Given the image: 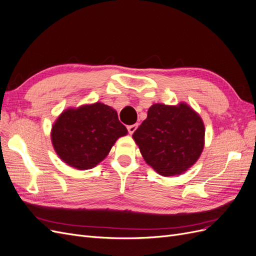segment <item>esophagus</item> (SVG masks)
<instances>
[{"label": "esophagus", "mask_w": 256, "mask_h": 256, "mask_svg": "<svg viewBox=\"0 0 256 256\" xmlns=\"http://www.w3.org/2000/svg\"><path fill=\"white\" fill-rule=\"evenodd\" d=\"M136 128H138V124H134V125H130V126H128L127 127V129H128V132L130 134H132L134 131L136 130Z\"/></svg>", "instance_id": "esophagus-1"}]
</instances>
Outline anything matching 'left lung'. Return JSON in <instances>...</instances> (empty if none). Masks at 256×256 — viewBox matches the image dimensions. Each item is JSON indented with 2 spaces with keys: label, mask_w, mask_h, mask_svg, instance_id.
<instances>
[{
  "label": "left lung",
  "mask_w": 256,
  "mask_h": 256,
  "mask_svg": "<svg viewBox=\"0 0 256 256\" xmlns=\"http://www.w3.org/2000/svg\"><path fill=\"white\" fill-rule=\"evenodd\" d=\"M132 138L147 164L162 176H174L187 171L200 158L205 127L187 104H154Z\"/></svg>",
  "instance_id": "8db88e82"
}]
</instances>
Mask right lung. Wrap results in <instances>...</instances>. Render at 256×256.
Listing matches in <instances>:
<instances>
[{
  "label": "right lung",
  "instance_id": "obj_1",
  "mask_svg": "<svg viewBox=\"0 0 256 256\" xmlns=\"http://www.w3.org/2000/svg\"><path fill=\"white\" fill-rule=\"evenodd\" d=\"M111 106L102 102L69 108L58 116L51 141L58 157L78 170L96 166L110 152L118 138L127 134Z\"/></svg>",
  "mask_w": 256,
  "mask_h": 256
}]
</instances>
